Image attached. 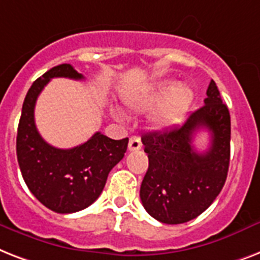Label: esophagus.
Segmentation results:
<instances>
[{
	"instance_id": "obj_1",
	"label": "esophagus",
	"mask_w": 260,
	"mask_h": 260,
	"mask_svg": "<svg viewBox=\"0 0 260 260\" xmlns=\"http://www.w3.org/2000/svg\"><path fill=\"white\" fill-rule=\"evenodd\" d=\"M141 147H142V142H141L140 137H137V136L130 137V140H128V150L136 151V150H140Z\"/></svg>"
}]
</instances>
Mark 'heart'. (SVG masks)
Listing matches in <instances>:
<instances>
[{"mask_svg": "<svg viewBox=\"0 0 260 260\" xmlns=\"http://www.w3.org/2000/svg\"><path fill=\"white\" fill-rule=\"evenodd\" d=\"M192 101L193 92L188 86L174 82H161L151 86L138 96L133 98L128 105L137 111L150 110L159 105L151 117V122L155 127L165 128L174 126L184 118ZM114 117L120 122L124 119L119 110H114Z\"/></svg>", "mask_w": 260, "mask_h": 260, "instance_id": "heart-1", "label": "heart"}]
</instances>
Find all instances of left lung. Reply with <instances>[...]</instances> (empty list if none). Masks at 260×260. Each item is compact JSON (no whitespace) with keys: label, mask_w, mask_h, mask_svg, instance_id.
I'll return each instance as SVG.
<instances>
[{"label":"left lung","mask_w":260,"mask_h":260,"mask_svg":"<svg viewBox=\"0 0 260 260\" xmlns=\"http://www.w3.org/2000/svg\"><path fill=\"white\" fill-rule=\"evenodd\" d=\"M200 128L211 133L204 153L192 147ZM149 168L141 184L143 208L165 224H181L204 212L219 196L230 166L231 118L217 86L211 80L204 106L180 126L142 136Z\"/></svg>","instance_id":"obj_1"}]
</instances>
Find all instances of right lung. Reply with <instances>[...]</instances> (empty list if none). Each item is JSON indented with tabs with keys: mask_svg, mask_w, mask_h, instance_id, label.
Returning a JSON list of instances; mask_svg holds the SVG:
<instances>
[{
	"mask_svg": "<svg viewBox=\"0 0 260 260\" xmlns=\"http://www.w3.org/2000/svg\"><path fill=\"white\" fill-rule=\"evenodd\" d=\"M52 78L83 79L71 64L51 68L29 88L18 123L17 159L24 181L33 196L53 212L74 213L101 196L110 170L123 158L128 138L115 141L95 133L72 149H57L41 138L35 124V106Z\"/></svg>",
	"mask_w": 260,
	"mask_h": 260,
	"instance_id": "1",
	"label": "right lung"
}]
</instances>
